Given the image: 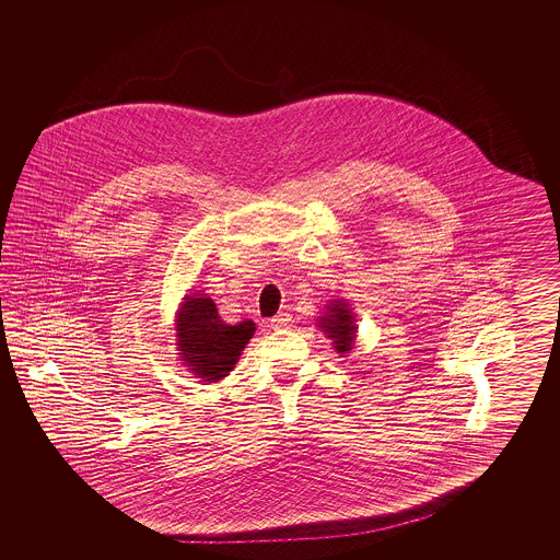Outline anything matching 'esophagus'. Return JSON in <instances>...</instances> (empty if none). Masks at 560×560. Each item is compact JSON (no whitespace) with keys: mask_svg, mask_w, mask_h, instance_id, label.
<instances>
[{"mask_svg":"<svg viewBox=\"0 0 560 560\" xmlns=\"http://www.w3.org/2000/svg\"><path fill=\"white\" fill-rule=\"evenodd\" d=\"M291 323H293L291 314H285V312H281V314L272 316L271 328L272 330H288L289 326H291Z\"/></svg>","mask_w":560,"mask_h":560,"instance_id":"1","label":"esophagus"}]
</instances>
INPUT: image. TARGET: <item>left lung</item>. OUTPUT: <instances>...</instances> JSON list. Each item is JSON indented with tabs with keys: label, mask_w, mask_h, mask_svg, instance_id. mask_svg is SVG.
I'll list each match as a JSON object with an SVG mask.
<instances>
[{
	"label": "left lung",
	"mask_w": 560,
	"mask_h": 560,
	"mask_svg": "<svg viewBox=\"0 0 560 560\" xmlns=\"http://www.w3.org/2000/svg\"><path fill=\"white\" fill-rule=\"evenodd\" d=\"M318 326L328 335V339H332V345L337 349V353H349L353 349L355 342V318L349 310V305L342 300H335L328 305V312L320 318Z\"/></svg>",
	"instance_id": "1"
}]
</instances>
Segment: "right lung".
Segmentation results:
<instances>
[{
  "label": "right lung",
  "instance_id": "1",
  "mask_svg": "<svg viewBox=\"0 0 560 560\" xmlns=\"http://www.w3.org/2000/svg\"><path fill=\"white\" fill-rule=\"evenodd\" d=\"M255 330L253 320L223 323L211 298L187 295L176 316L178 355L195 377L207 384L220 382L234 370Z\"/></svg>",
  "mask_w": 560,
  "mask_h": 560
}]
</instances>
